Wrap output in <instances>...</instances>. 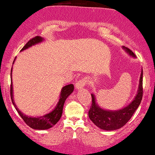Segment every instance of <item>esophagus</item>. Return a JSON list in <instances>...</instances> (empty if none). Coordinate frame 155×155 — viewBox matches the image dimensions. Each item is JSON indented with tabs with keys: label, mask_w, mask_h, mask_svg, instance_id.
Instances as JSON below:
<instances>
[{
	"label": "esophagus",
	"mask_w": 155,
	"mask_h": 155,
	"mask_svg": "<svg viewBox=\"0 0 155 155\" xmlns=\"http://www.w3.org/2000/svg\"><path fill=\"white\" fill-rule=\"evenodd\" d=\"M85 85H86V80L82 78V79H80L79 80H78V81H76L75 87L76 89L80 90V89H83V87Z\"/></svg>",
	"instance_id": "1"
}]
</instances>
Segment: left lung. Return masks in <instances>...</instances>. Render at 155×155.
Wrapping results in <instances>:
<instances>
[{"instance_id": "8db88e82", "label": "left lung", "mask_w": 155, "mask_h": 155, "mask_svg": "<svg viewBox=\"0 0 155 155\" xmlns=\"http://www.w3.org/2000/svg\"><path fill=\"white\" fill-rule=\"evenodd\" d=\"M123 48L130 54L135 57V54L130 49L124 47ZM143 70H142L138 93L130 104L119 111H106L97 106L95 103V97L92 94V104L88 111L89 117L92 122L101 129L106 130H114L120 129L130 120L133 114L139 106L143 97Z\"/></svg>"}]
</instances>
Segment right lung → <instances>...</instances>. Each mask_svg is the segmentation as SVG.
<instances>
[{
	"label": "right lung",
	"mask_w": 155,
	"mask_h": 155,
	"mask_svg": "<svg viewBox=\"0 0 155 155\" xmlns=\"http://www.w3.org/2000/svg\"><path fill=\"white\" fill-rule=\"evenodd\" d=\"M41 41H42V38H41V37L39 36L33 37V38L30 39V40L27 42V44L24 46V47L21 49V51L28 49V47H31V46L34 45V44L37 43H39V42ZM74 85H73L72 84L66 85V86L63 87L61 90V94H60L59 102H58V104L57 105V106L55 107L54 109L52 111H51L50 113L47 114L41 117H37V118H35V117H28L26 116V115L23 114L22 112L19 111L17 106H16V104L13 101L12 81H11L10 96L12 103H13L14 106H15V108L17 109V112H18L19 116L22 117V119L24 120V122H25L29 127L35 130H47L50 128L52 126H54V124L60 120V117L62 116V114H63V108L64 106V103H65L67 97L72 93L73 91H74Z\"/></svg>",
	"instance_id": "right-lung-1"
}]
</instances>
